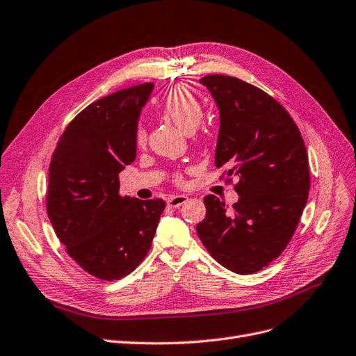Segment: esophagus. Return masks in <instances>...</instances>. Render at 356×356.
Listing matches in <instances>:
<instances>
[{
    "label": "esophagus",
    "instance_id": "34e87169",
    "mask_svg": "<svg viewBox=\"0 0 356 356\" xmlns=\"http://www.w3.org/2000/svg\"><path fill=\"white\" fill-rule=\"evenodd\" d=\"M188 199H189V197L184 196V195H176V196L168 197L167 205L172 207V208H179V207H181L183 204H186Z\"/></svg>",
    "mask_w": 356,
    "mask_h": 356
}]
</instances>
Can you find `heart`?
<instances>
[{
    "instance_id": "1",
    "label": "heart",
    "mask_w": 356,
    "mask_h": 356,
    "mask_svg": "<svg viewBox=\"0 0 356 356\" xmlns=\"http://www.w3.org/2000/svg\"><path fill=\"white\" fill-rule=\"evenodd\" d=\"M161 111L172 119L179 128L186 132H192L197 123L202 119V102L195 95L193 90L186 84H176L170 88L163 100ZM205 129V128H204ZM147 128L140 122L135 128L134 138L136 145H145L147 143Z\"/></svg>"
}]
</instances>
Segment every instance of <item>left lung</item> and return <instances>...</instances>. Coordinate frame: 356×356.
<instances>
[{"label":"left lung","mask_w":356,"mask_h":356,"mask_svg":"<svg viewBox=\"0 0 356 356\" xmlns=\"http://www.w3.org/2000/svg\"><path fill=\"white\" fill-rule=\"evenodd\" d=\"M220 109L215 165L238 177V200L208 195L196 233L220 265L240 275L268 266L296 233L310 191L304 140L282 104L236 76L200 79Z\"/></svg>","instance_id":"1"}]
</instances>
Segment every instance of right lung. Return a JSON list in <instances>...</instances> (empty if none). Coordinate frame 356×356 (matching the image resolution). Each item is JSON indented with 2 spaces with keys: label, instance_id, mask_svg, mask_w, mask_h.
<instances>
[{
  "label": "right lung",
  "instance_id": "obj_1",
  "mask_svg": "<svg viewBox=\"0 0 356 356\" xmlns=\"http://www.w3.org/2000/svg\"><path fill=\"white\" fill-rule=\"evenodd\" d=\"M152 83L88 104L60 135L49 164L46 209L59 241L81 269L118 281L151 249L163 199L119 195V173L136 157L134 132Z\"/></svg>",
  "mask_w": 356,
  "mask_h": 356
}]
</instances>
